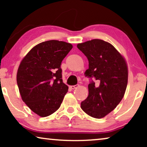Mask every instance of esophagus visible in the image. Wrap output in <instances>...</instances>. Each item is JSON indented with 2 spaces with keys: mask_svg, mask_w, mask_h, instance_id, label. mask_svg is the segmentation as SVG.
Masks as SVG:
<instances>
[{
  "mask_svg": "<svg viewBox=\"0 0 147 147\" xmlns=\"http://www.w3.org/2000/svg\"><path fill=\"white\" fill-rule=\"evenodd\" d=\"M78 86H79V85H74V86H70V88H71V89H72V90H74V89H75V88H78Z\"/></svg>",
  "mask_w": 147,
  "mask_h": 147,
  "instance_id": "34e87169",
  "label": "esophagus"
}]
</instances>
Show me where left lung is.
Wrapping results in <instances>:
<instances>
[{
	"instance_id": "8db88e82",
	"label": "left lung",
	"mask_w": 147,
	"mask_h": 147,
	"mask_svg": "<svg viewBox=\"0 0 147 147\" xmlns=\"http://www.w3.org/2000/svg\"><path fill=\"white\" fill-rule=\"evenodd\" d=\"M88 59L85 76L90 78L88 98L81 108L88 115L102 118L121 101L128 83V68L124 57L111 44L92 39L78 44Z\"/></svg>"
}]
</instances>
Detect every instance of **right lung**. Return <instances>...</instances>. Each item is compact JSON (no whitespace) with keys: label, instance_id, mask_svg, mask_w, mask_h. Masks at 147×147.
I'll return each instance as SVG.
<instances>
[{"label":"right lung","instance_id":"right-lung-1","mask_svg":"<svg viewBox=\"0 0 147 147\" xmlns=\"http://www.w3.org/2000/svg\"><path fill=\"white\" fill-rule=\"evenodd\" d=\"M72 47L71 44L57 40L42 42L20 63L17 82L22 100L41 117L59 109L68 91L62 80L61 65Z\"/></svg>","mask_w":147,"mask_h":147}]
</instances>
